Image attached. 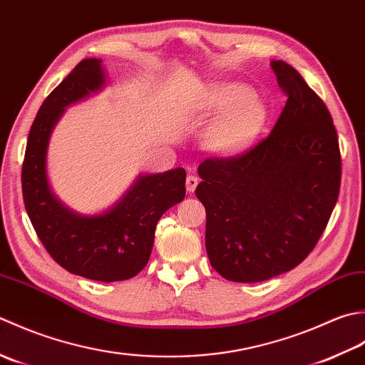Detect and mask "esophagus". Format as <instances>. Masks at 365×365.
Returning <instances> with one entry per match:
<instances>
[{
	"instance_id": "obj_1",
	"label": "esophagus",
	"mask_w": 365,
	"mask_h": 365,
	"mask_svg": "<svg viewBox=\"0 0 365 365\" xmlns=\"http://www.w3.org/2000/svg\"><path fill=\"white\" fill-rule=\"evenodd\" d=\"M198 181H200V180H198L197 176H192V175L187 176V180H185V189H187L189 193H193V190L197 189Z\"/></svg>"
}]
</instances>
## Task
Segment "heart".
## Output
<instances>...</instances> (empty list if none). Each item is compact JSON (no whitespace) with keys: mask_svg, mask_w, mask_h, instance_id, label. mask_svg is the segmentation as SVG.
I'll return each instance as SVG.
<instances>
[{"mask_svg":"<svg viewBox=\"0 0 365 365\" xmlns=\"http://www.w3.org/2000/svg\"><path fill=\"white\" fill-rule=\"evenodd\" d=\"M214 110H225L206 133V145L219 154L236 153L257 137L264 121V107L244 85H227L212 94Z\"/></svg>","mask_w":365,"mask_h":365,"instance_id":"heart-1","label":"heart"}]
</instances>
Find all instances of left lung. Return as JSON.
<instances>
[{
  "instance_id": "1",
  "label": "left lung",
  "mask_w": 365,
  "mask_h": 365,
  "mask_svg": "<svg viewBox=\"0 0 365 365\" xmlns=\"http://www.w3.org/2000/svg\"><path fill=\"white\" fill-rule=\"evenodd\" d=\"M285 107L269 135L233 158L198 165L206 252L242 284L292 271L323 235L341 178L339 137L324 102L285 61H272Z\"/></svg>"
}]
</instances>
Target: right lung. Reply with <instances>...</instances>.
Listing matches in <instances>:
<instances>
[{
	"mask_svg": "<svg viewBox=\"0 0 365 365\" xmlns=\"http://www.w3.org/2000/svg\"><path fill=\"white\" fill-rule=\"evenodd\" d=\"M101 63L98 58L80 61L43 101L28 135L21 192L37 236L59 266L91 280L118 282L146 266L159 219L184 200L185 170L138 176L120 202L98 215L72 211L53 195L47 180L51 130L66 107L106 85Z\"/></svg>",
	"mask_w": 365,
	"mask_h": 365,
	"instance_id": "1",
	"label": "right lung"
}]
</instances>
